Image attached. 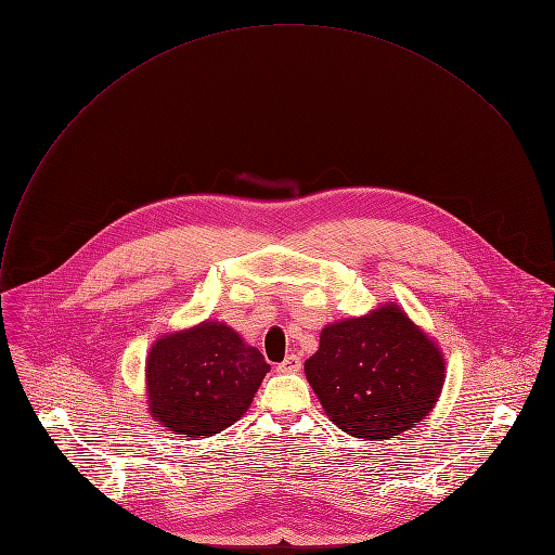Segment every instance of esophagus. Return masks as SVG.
I'll use <instances>...</instances> for the list:
<instances>
[{"instance_id": "34e87169", "label": "esophagus", "mask_w": 555, "mask_h": 555, "mask_svg": "<svg viewBox=\"0 0 555 555\" xmlns=\"http://www.w3.org/2000/svg\"><path fill=\"white\" fill-rule=\"evenodd\" d=\"M281 373H296L300 371V358L298 356H287L281 364H279Z\"/></svg>"}]
</instances>
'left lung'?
<instances>
[{
	"instance_id": "obj_1",
	"label": "left lung",
	"mask_w": 555,
	"mask_h": 555,
	"mask_svg": "<svg viewBox=\"0 0 555 555\" xmlns=\"http://www.w3.org/2000/svg\"><path fill=\"white\" fill-rule=\"evenodd\" d=\"M305 375L347 435L382 441L415 428L439 402L446 358L398 302L327 325Z\"/></svg>"
}]
</instances>
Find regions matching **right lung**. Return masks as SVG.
I'll return each mask as SVG.
<instances>
[{"mask_svg": "<svg viewBox=\"0 0 555 555\" xmlns=\"http://www.w3.org/2000/svg\"><path fill=\"white\" fill-rule=\"evenodd\" d=\"M270 364L221 321L165 334L144 362L146 404L163 428L212 437L250 409Z\"/></svg>", "mask_w": 555, "mask_h": 555, "instance_id": "add662e5", "label": "right lung"}]
</instances>
